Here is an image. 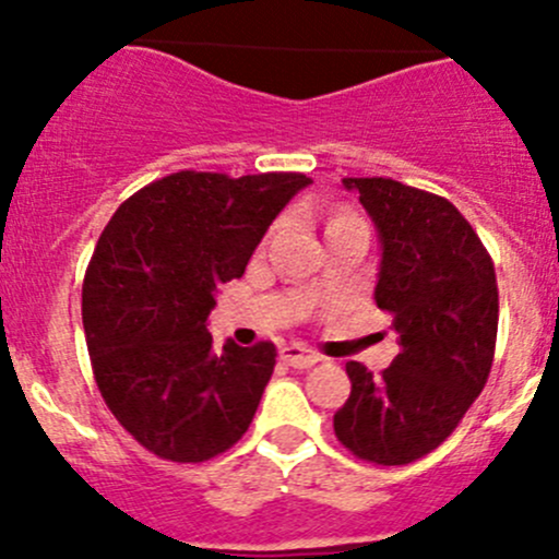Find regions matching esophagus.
Here are the masks:
<instances>
[{"label": "esophagus", "instance_id": "obj_1", "mask_svg": "<svg viewBox=\"0 0 559 559\" xmlns=\"http://www.w3.org/2000/svg\"><path fill=\"white\" fill-rule=\"evenodd\" d=\"M281 359H284L286 365H292V368H311V365L319 362V354L308 352L306 346H300V343H289V346H281Z\"/></svg>", "mask_w": 559, "mask_h": 559}]
</instances>
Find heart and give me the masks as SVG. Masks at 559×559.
<instances>
[{
	"label": "heart",
	"instance_id": "1",
	"mask_svg": "<svg viewBox=\"0 0 559 559\" xmlns=\"http://www.w3.org/2000/svg\"><path fill=\"white\" fill-rule=\"evenodd\" d=\"M337 218H346V216H337ZM337 218H335V222H337Z\"/></svg>",
	"mask_w": 559,
	"mask_h": 559
}]
</instances>
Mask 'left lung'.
I'll return each instance as SVG.
<instances>
[{
	"label": "left lung",
	"instance_id": "left-lung-1",
	"mask_svg": "<svg viewBox=\"0 0 559 559\" xmlns=\"http://www.w3.org/2000/svg\"><path fill=\"white\" fill-rule=\"evenodd\" d=\"M379 229L376 306L400 354L381 376L346 362L335 436L359 460L408 465L441 447L489 379L498 281L478 235L443 197L392 178H343Z\"/></svg>",
	"mask_w": 559,
	"mask_h": 559
}]
</instances>
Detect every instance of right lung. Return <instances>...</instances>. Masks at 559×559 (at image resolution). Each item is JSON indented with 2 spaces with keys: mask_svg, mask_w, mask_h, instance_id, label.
<instances>
[{
  "mask_svg": "<svg viewBox=\"0 0 559 559\" xmlns=\"http://www.w3.org/2000/svg\"><path fill=\"white\" fill-rule=\"evenodd\" d=\"M302 173L180 170L129 197L83 278L94 379L118 425L151 454L205 462L251 425L275 368L270 341L213 348L216 292L240 278Z\"/></svg>",
  "mask_w": 559,
  "mask_h": 559,
  "instance_id": "obj_1",
  "label": "right lung"
}]
</instances>
